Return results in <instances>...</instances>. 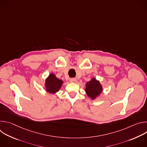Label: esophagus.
I'll use <instances>...</instances> for the list:
<instances>
[{
	"label": "esophagus",
	"mask_w": 147,
	"mask_h": 147,
	"mask_svg": "<svg viewBox=\"0 0 147 147\" xmlns=\"http://www.w3.org/2000/svg\"><path fill=\"white\" fill-rule=\"evenodd\" d=\"M70 82L75 83L77 82V80L76 78H71V79H70Z\"/></svg>",
	"instance_id": "34e87169"
}]
</instances>
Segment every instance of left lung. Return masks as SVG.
Here are the masks:
<instances>
[{
  "mask_svg": "<svg viewBox=\"0 0 147 147\" xmlns=\"http://www.w3.org/2000/svg\"><path fill=\"white\" fill-rule=\"evenodd\" d=\"M85 91L89 98L94 100L100 95L103 91V87L100 81L93 77L86 83Z\"/></svg>",
  "mask_w": 147,
  "mask_h": 147,
  "instance_id": "8db88e82",
  "label": "left lung"
}]
</instances>
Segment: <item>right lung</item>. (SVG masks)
<instances>
[{"instance_id":"right-lung-1","label":"right lung","mask_w":147,"mask_h":147,"mask_svg":"<svg viewBox=\"0 0 147 147\" xmlns=\"http://www.w3.org/2000/svg\"><path fill=\"white\" fill-rule=\"evenodd\" d=\"M63 83L61 80L57 78L53 73H51L45 81V91L50 94H56L61 88Z\"/></svg>"}]
</instances>
